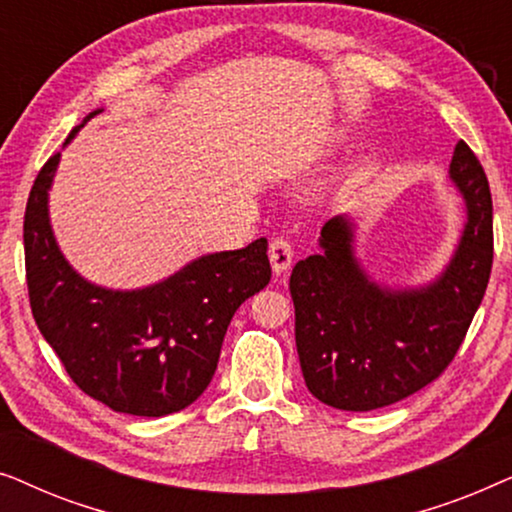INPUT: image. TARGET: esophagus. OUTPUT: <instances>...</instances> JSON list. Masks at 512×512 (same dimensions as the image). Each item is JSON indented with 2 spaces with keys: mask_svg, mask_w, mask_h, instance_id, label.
I'll return each instance as SVG.
<instances>
[{
  "mask_svg": "<svg viewBox=\"0 0 512 512\" xmlns=\"http://www.w3.org/2000/svg\"><path fill=\"white\" fill-rule=\"evenodd\" d=\"M268 254H270L272 272H275V275H284V272L291 268L293 247H291L289 240H284V237H275V240L270 242Z\"/></svg>",
  "mask_w": 512,
  "mask_h": 512,
  "instance_id": "obj_1",
  "label": "esophagus"
}]
</instances>
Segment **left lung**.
Listing matches in <instances>:
<instances>
[{
	"mask_svg": "<svg viewBox=\"0 0 512 512\" xmlns=\"http://www.w3.org/2000/svg\"><path fill=\"white\" fill-rule=\"evenodd\" d=\"M450 179L466 221L443 272L422 286H389L356 256V223L338 214L321 228V251L291 272L300 370L314 398L368 412L436 380L457 354L485 296L494 258L492 193L466 142Z\"/></svg>",
	"mask_w": 512,
	"mask_h": 512,
	"instance_id": "obj_1",
	"label": "left lung"
}]
</instances>
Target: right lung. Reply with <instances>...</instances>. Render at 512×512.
<instances>
[{"label":"right lung","mask_w":512,"mask_h":512,"mask_svg":"<svg viewBox=\"0 0 512 512\" xmlns=\"http://www.w3.org/2000/svg\"><path fill=\"white\" fill-rule=\"evenodd\" d=\"M69 132L72 142L90 118ZM60 153L48 158L25 209V270L34 321L83 394L114 412L163 417L212 382L223 335L244 300L270 282L268 240L216 251L142 289H107L76 272L48 216Z\"/></svg>","instance_id":"1"}]
</instances>
